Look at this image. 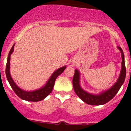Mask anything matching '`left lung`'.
Here are the masks:
<instances>
[{"label":"left lung","instance_id":"1","mask_svg":"<svg viewBox=\"0 0 131 131\" xmlns=\"http://www.w3.org/2000/svg\"><path fill=\"white\" fill-rule=\"evenodd\" d=\"M121 53L122 62H121V70L120 73L119 77L118 78L116 83L113 86L106 91H104L99 94H92L84 91L80 86V73L79 71L75 69L73 78V86L76 94L79 97L83 102L90 105L98 106L102 105L108 102L113 97L116 95L119 90L120 89L122 84H123L126 77V68L125 64L124 54L121 47H117Z\"/></svg>","mask_w":131,"mask_h":131}]
</instances>
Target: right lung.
<instances>
[{
    "label": "right lung",
    "instance_id": "add662e5",
    "mask_svg": "<svg viewBox=\"0 0 131 131\" xmlns=\"http://www.w3.org/2000/svg\"><path fill=\"white\" fill-rule=\"evenodd\" d=\"M14 45L12 46L11 50L9 52L8 56V60H7L6 66V75L7 80H8V81L10 83V86L12 88V89L14 90L15 93L19 98H21L22 100L30 102H38L43 100L47 96L49 95L50 93L52 92L53 87L54 86L56 79L58 77V76L60 75V74L64 71V69L66 68V66H63L62 68L58 69L57 70H56L52 73L51 77H50L47 84H45L43 87L40 88V89H38V90H36V91H24V90L21 89L19 86L16 85L15 82L14 81V80L12 78L10 73V55L14 52Z\"/></svg>",
    "mask_w": 131,
    "mask_h": 131
}]
</instances>
